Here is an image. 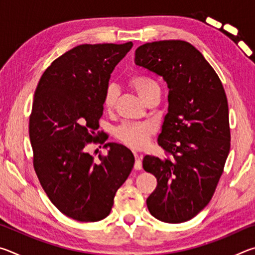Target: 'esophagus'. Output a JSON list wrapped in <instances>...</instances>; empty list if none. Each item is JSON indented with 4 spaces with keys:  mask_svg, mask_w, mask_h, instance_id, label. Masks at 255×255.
Instances as JSON below:
<instances>
[{
    "mask_svg": "<svg viewBox=\"0 0 255 255\" xmlns=\"http://www.w3.org/2000/svg\"><path fill=\"white\" fill-rule=\"evenodd\" d=\"M135 158H136V162H135V169L136 170H141V156H139L137 153H135Z\"/></svg>",
    "mask_w": 255,
    "mask_h": 255,
    "instance_id": "1",
    "label": "esophagus"
}]
</instances>
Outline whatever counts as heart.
I'll return each mask as SVG.
<instances>
[{
  "instance_id": "heart-1",
  "label": "heart",
  "mask_w": 255,
  "mask_h": 255,
  "mask_svg": "<svg viewBox=\"0 0 255 255\" xmlns=\"http://www.w3.org/2000/svg\"><path fill=\"white\" fill-rule=\"evenodd\" d=\"M128 83L143 100L154 89L158 88L156 82L145 75H132L128 79ZM117 94V89L114 85L108 86L105 96H103V106L106 109H112L115 107ZM152 131L153 128L148 123H133L119 127L116 131V135L125 145L131 148L139 149L147 144Z\"/></svg>"
}]
</instances>
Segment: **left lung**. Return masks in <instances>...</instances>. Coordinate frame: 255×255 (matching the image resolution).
<instances>
[{
  "instance_id": "left-lung-1",
  "label": "left lung",
  "mask_w": 255,
  "mask_h": 255,
  "mask_svg": "<svg viewBox=\"0 0 255 255\" xmlns=\"http://www.w3.org/2000/svg\"><path fill=\"white\" fill-rule=\"evenodd\" d=\"M135 64L162 76L169 88L157 143L171 157L143 159L144 170L157 180L147 208L164 223L190 221L209 204L230 153L225 90L210 64L187 41L141 45Z\"/></svg>"
}]
</instances>
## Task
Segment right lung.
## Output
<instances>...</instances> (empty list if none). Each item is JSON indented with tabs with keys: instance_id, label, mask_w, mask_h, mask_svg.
I'll use <instances>...</instances> for the list:
<instances>
[{
	"instance_id": "obj_1",
	"label": "right lung",
	"mask_w": 255,
	"mask_h": 255,
	"mask_svg": "<svg viewBox=\"0 0 255 255\" xmlns=\"http://www.w3.org/2000/svg\"><path fill=\"white\" fill-rule=\"evenodd\" d=\"M131 47V41L76 46L51 63L34 92L29 119L34 171L50 201L75 221L106 218L135 163L122 144H105L110 150L99 162L85 149L92 141H106L96 139L103 96Z\"/></svg>"
}]
</instances>
